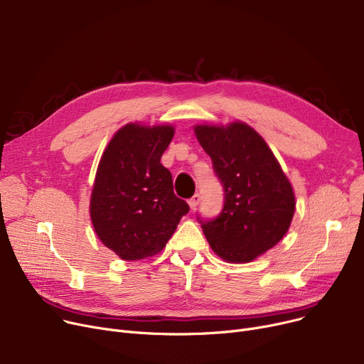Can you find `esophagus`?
I'll list each match as a JSON object with an SVG mask.
<instances>
[{
  "label": "esophagus",
  "mask_w": 364,
  "mask_h": 364,
  "mask_svg": "<svg viewBox=\"0 0 364 364\" xmlns=\"http://www.w3.org/2000/svg\"><path fill=\"white\" fill-rule=\"evenodd\" d=\"M199 200H200V195H199V193L193 195V196H192V199H188V205H190V208L193 209V211L196 209V206L199 205Z\"/></svg>",
  "instance_id": "1"
}]
</instances>
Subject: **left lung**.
Wrapping results in <instances>:
<instances>
[{"mask_svg": "<svg viewBox=\"0 0 364 364\" xmlns=\"http://www.w3.org/2000/svg\"><path fill=\"white\" fill-rule=\"evenodd\" d=\"M224 188L214 220L198 217L213 251L228 262H250L279 243L295 213V195L276 156L259 134L243 122L196 125Z\"/></svg>", "mask_w": 364, "mask_h": 364, "instance_id": "8db88e82", "label": "left lung"}]
</instances>
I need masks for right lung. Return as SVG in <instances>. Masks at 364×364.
Returning a JSON list of instances; mask_svg holds the SVG:
<instances>
[{"mask_svg": "<svg viewBox=\"0 0 364 364\" xmlns=\"http://www.w3.org/2000/svg\"><path fill=\"white\" fill-rule=\"evenodd\" d=\"M174 127L128 124L114 134L100 159L90 200L94 230L127 261L161 252L188 205L174 193L161 164Z\"/></svg>", "mask_w": 364, "mask_h": 364, "instance_id": "right-lung-1", "label": "right lung"}]
</instances>
